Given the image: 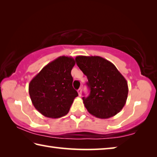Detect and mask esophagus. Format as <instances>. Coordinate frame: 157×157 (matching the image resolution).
Listing matches in <instances>:
<instances>
[{
    "label": "esophagus",
    "instance_id": "obj_1",
    "mask_svg": "<svg viewBox=\"0 0 157 157\" xmlns=\"http://www.w3.org/2000/svg\"><path fill=\"white\" fill-rule=\"evenodd\" d=\"M78 93L79 96H81V94H82V89H79L78 90Z\"/></svg>",
    "mask_w": 157,
    "mask_h": 157
}]
</instances>
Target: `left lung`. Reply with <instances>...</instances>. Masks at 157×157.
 <instances>
[{
	"label": "left lung",
	"instance_id": "obj_1",
	"mask_svg": "<svg viewBox=\"0 0 157 157\" xmlns=\"http://www.w3.org/2000/svg\"><path fill=\"white\" fill-rule=\"evenodd\" d=\"M75 61L88 79L90 94L82 98L87 111L102 119L120 112L126 103L128 86L116 66L99 56H77Z\"/></svg>",
	"mask_w": 157,
	"mask_h": 157
}]
</instances>
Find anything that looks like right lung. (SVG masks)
<instances>
[{
    "label": "right lung",
    "instance_id": "obj_1",
    "mask_svg": "<svg viewBox=\"0 0 157 157\" xmlns=\"http://www.w3.org/2000/svg\"><path fill=\"white\" fill-rule=\"evenodd\" d=\"M75 61L61 56L48 63L29 84V94L42 115L57 118L66 115L78 94L73 87L71 70Z\"/></svg>",
    "mask_w": 157,
    "mask_h": 157
}]
</instances>
